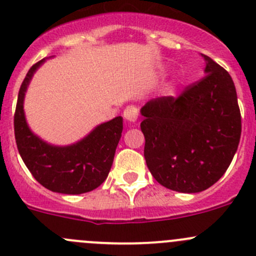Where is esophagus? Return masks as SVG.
I'll list each match as a JSON object with an SVG mask.
<instances>
[{"mask_svg": "<svg viewBox=\"0 0 256 256\" xmlns=\"http://www.w3.org/2000/svg\"><path fill=\"white\" fill-rule=\"evenodd\" d=\"M123 116H124L126 120H128V122H136V120H138V110H136L134 106H129L124 110V113H123Z\"/></svg>", "mask_w": 256, "mask_h": 256, "instance_id": "esophagus-1", "label": "esophagus"}]
</instances>
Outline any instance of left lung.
<instances>
[{
  "label": "left lung",
  "mask_w": 256,
  "mask_h": 256,
  "mask_svg": "<svg viewBox=\"0 0 256 256\" xmlns=\"http://www.w3.org/2000/svg\"><path fill=\"white\" fill-rule=\"evenodd\" d=\"M203 56L206 77L179 97H158L142 107L144 158L159 184L199 193L226 172L239 146L242 117L229 73Z\"/></svg>",
  "instance_id": "left-lung-1"
}]
</instances>
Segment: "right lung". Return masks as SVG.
<instances>
[{"label": "right lung", "mask_w": 256, "mask_h": 256, "mask_svg": "<svg viewBox=\"0 0 256 256\" xmlns=\"http://www.w3.org/2000/svg\"><path fill=\"white\" fill-rule=\"evenodd\" d=\"M46 58L27 72L17 98L14 138L22 160L40 184L56 193L82 194L98 188L107 179L123 130V118L97 126L88 136L70 146H53L34 133L27 124L24 100L34 72Z\"/></svg>", "instance_id": "1"}]
</instances>
